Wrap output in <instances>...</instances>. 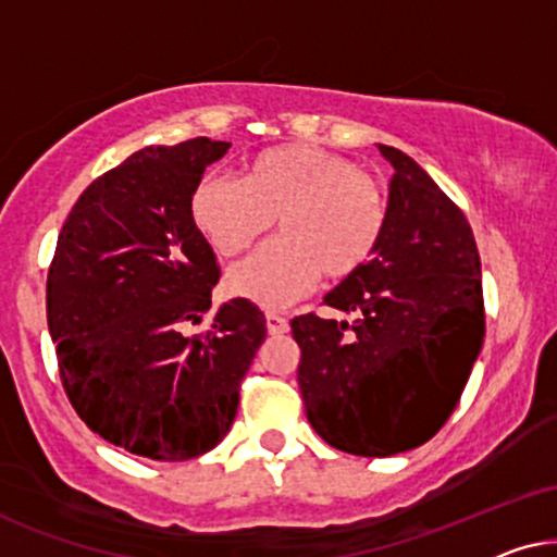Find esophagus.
Returning <instances> with one entry per match:
<instances>
[{"instance_id": "34e87169", "label": "esophagus", "mask_w": 557, "mask_h": 557, "mask_svg": "<svg viewBox=\"0 0 557 557\" xmlns=\"http://www.w3.org/2000/svg\"><path fill=\"white\" fill-rule=\"evenodd\" d=\"M264 321H267V331H270V336H283V333L290 331V323H287V318L277 315V313H267Z\"/></svg>"}]
</instances>
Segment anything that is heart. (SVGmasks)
Returning a JSON list of instances; mask_svg holds the SVG:
<instances>
[{
  "mask_svg": "<svg viewBox=\"0 0 557 557\" xmlns=\"http://www.w3.org/2000/svg\"><path fill=\"white\" fill-rule=\"evenodd\" d=\"M190 216L213 251L234 257L270 232L226 274L228 290L262 308H285L325 274L346 280L364 270L387 228L382 185L351 160L313 145H285L257 154L244 181L211 173L190 196Z\"/></svg>",
  "mask_w": 557,
  "mask_h": 557,
  "instance_id": "obj_1",
  "label": "heart"
}]
</instances>
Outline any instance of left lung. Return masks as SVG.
I'll return each instance as SVG.
<instances>
[{"label":"left lung","instance_id":"8db88e82","mask_svg":"<svg viewBox=\"0 0 557 557\" xmlns=\"http://www.w3.org/2000/svg\"><path fill=\"white\" fill-rule=\"evenodd\" d=\"M380 152L395 168L382 244L323 300L354 321L290 323L308 422L329 446L367 458L418 448L446 425L486 331L463 211L405 152Z\"/></svg>","mask_w":557,"mask_h":557}]
</instances>
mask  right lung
<instances>
[{"label": "right lung", "instance_id": "right-lung-1", "mask_svg": "<svg viewBox=\"0 0 557 557\" xmlns=\"http://www.w3.org/2000/svg\"><path fill=\"white\" fill-rule=\"evenodd\" d=\"M232 143L145 147L96 177L58 234L48 329L78 418L152 461L216 448L267 336L264 313L236 298L196 336L221 270L190 216L203 170Z\"/></svg>", "mask_w": 557, "mask_h": 557}]
</instances>
